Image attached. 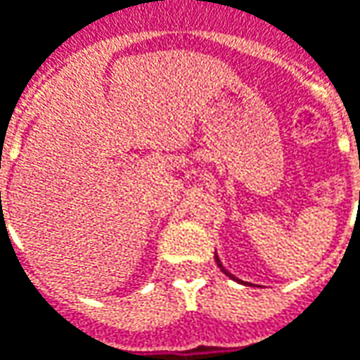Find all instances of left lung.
Here are the masks:
<instances>
[{"mask_svg": "<svg viewBox=\"0 0 360 360\" xmlns=\"http://www.w3.org/2000/svg\"><path fill=\"white\" fill-rule=\"evenodd\" d=\"M214 258H217V256H214ZM217 264H219V268H221L222 272L226 274V276H229V278H232V280H236V278H234V276H232L231 272H226V270H224V268H222V264H221V260H219V258H217ZM236 282H238V280H236Z\"/></svg>", "mask_w": 360, "mask_h": 360, "instance_id": "1", "label": "left lung"}]
</instances>
